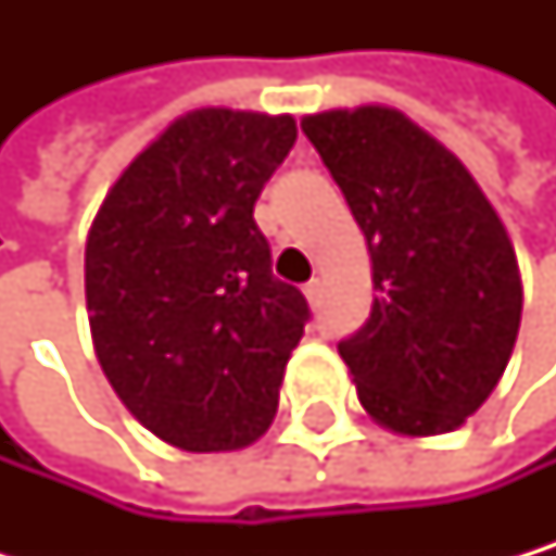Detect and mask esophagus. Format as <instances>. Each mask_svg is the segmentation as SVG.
Here are the masks:
<instances>
[{
	"mask_svg": "<svg viewBox=\"0 0 556 556\" xmlns=\"http://www.w3.org/2000/svg\"><path fill=\"white\" fill-rule=\"evenodd\" d=\"M303 293H306L309 306H316V303H319V293H324V283H319V280H309V283L303 287Z\"/></svg>",
	"mask_w": 556,
	"mask_h": 556,
	"instance_id": "esophagus-1",
	"label": "esophagus"
}]
</instances>
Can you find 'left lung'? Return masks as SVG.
Returning a JSON list of instances; mask_svg holds the SVG:
<instances>
[{"label":"left lung","mask_w":556,"mask_h":556,"mask_svg":"<svg viewBox=\"0 0 556 556\" xmlns=\"http://www.w3.org/2000/svg\"><path fill=\"white\" fill-rule=\"evenodd\" d=\"M300 126L370 250V319L340 343L363 410L403 437L457 430L501 383L520 330V266L497 210L451 149L390 105Z\"/></svg>","instance_id":"8db88e82"}]
</instances>
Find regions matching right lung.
I'll list each match as a JSON object with an SVG mask.
<instances>
[{
  "instance_id": "1",
  "label": "right lung",
  "mask_w": 556,
  "mask_h": 556,
  "mask_svg": "<svg viewBox=\"0 0 556 556\" xmlns=\"http://www.w3.org/2000/svg\"><path fill=\"white\" fill-rule=\"evenodd\" d=\"M296 142L293 116L206 105L173 119L105 193L86 240V309L126 410L189 454L256 443L303 337L253 219Z\"/></svg>"
}]
</instances>
